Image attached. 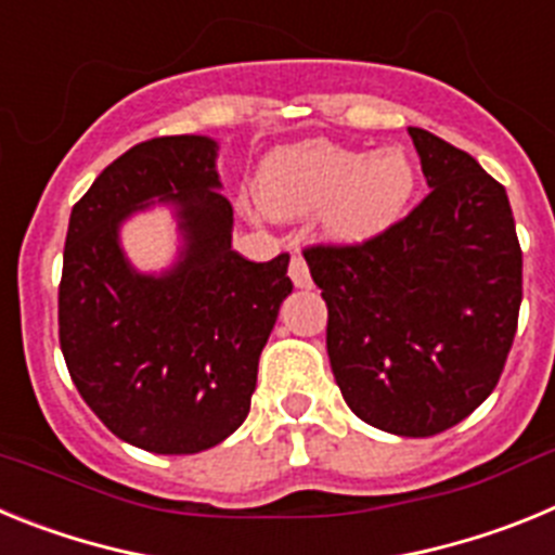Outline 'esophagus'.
I'll use <instances>...</instances> for the list:
<instances>
[{
    "instance_id": "esophagus-1",
    "label": "esophagus",
    "mask_w": 555,
    "mask_h": 555,
    "mask_svg": "<svg viewBox=\"0 0 555 555\" xmlns=\"http://www.w3.org/2000/svg\"><path fill=\"white\" fill-rule=\"evenodd\" d=\"M288 278L297 288H308L311 286V272H308V263L302 255H294L292 263H288Z\"/></svg>"
}]
</instances>
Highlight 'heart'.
<instances>
[{
	"label": "heart",
	"mask_w": 555,
	"mask_h": 555,
	"mask_svg": "<svg viewBox=\"0 0 555 555\" xmlns=\"http://www.w3.org/2000/svg\"><path fill=\"white\" fill-rule=\"evenodd\" d=\"M414 191V169L403 152L380 155L333 141H308L274 152L258 178V199L278 217L325 210V230L341 242H361L400 217Z\"/></svg>",
	"instance_id": "heart-1"
}]
</instances>
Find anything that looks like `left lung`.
<instances>
[{
  "label": "left lung",
  "instance_id": "obj_1",
  "mask_svg": "<svg viewBox=\"0 0 555 555\" xmlns=\"http://www.w3.org/2000/svg\"><path fill=\"white\" fill-rule=\"evenodd\" d=\"M430 191L364 242L302 249L327 306L345 403L397 436H434L498 386L522 302L506 189L464 150L409 127Z\"/></svg>",
  "mask_w": 555,
  "mask_h": 555
}]
</instances>
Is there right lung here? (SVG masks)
<instances>
[{
	"label": "right lung",
	"instance_id": "add662e5",
	"mask_svg": "<svg viewBox=\"0 0 555 555\" xmlns=\"http://www.w3.org/2000/svg\"><path fill=\"white\" fill-rule=\"evenodd\" d=\"M178 202L184 261L135 275L120 219L146 198ZM233 208L219 191L217 144L160 135L113 160L72 208L57 292V336L88 409L150 453H199L247 420L258 358L292 294L288 253L255 263L230 247Z\"/></svg>",
	"mask_w": 555,
	"mask_h": 555
}]
</instances>
